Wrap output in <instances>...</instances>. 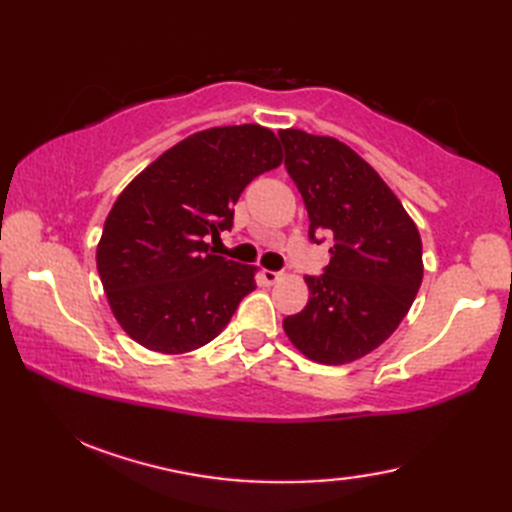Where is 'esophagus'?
I'll use <instances>...</instances> for the list:
<instances>
[{
	"label": "esophagus",
	"instance_id": "34e87169",
	"mask_svg": "<svg viewBox=\"0 0 512 512\" xmlns=\"http://www.w3.org/2000/svg\"><path fill=\"white\" fill-rule=\"evenodd\" d=\"M281 277H284V275L275 273V270H262V281L266 286H275L277 281H281Z\"/></svg>",
	"mask_w": 512,
	"mask_h": 512
}]
</instances>
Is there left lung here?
Segmentation results:
<instances>
[{
  "mask_svg": "<svg viewBox=\"0 0 512 512\" xmlns=\"http://www.w3.org/2000/svg\"><path fill=\"white\" fill-rule=\"evenodd\" d=\"M279 138L306 202L310 239H334L325 275L306 279L310 299L284 319V332L314 363H352L396 332L418 295V226L376 169L341 140L303 129H281Z\"/></svg>",
  "mask_w": 512,
  "mask_h": 512,
  "instance_id": "obj_1",
  "label": "left lung"
}]
</instances>
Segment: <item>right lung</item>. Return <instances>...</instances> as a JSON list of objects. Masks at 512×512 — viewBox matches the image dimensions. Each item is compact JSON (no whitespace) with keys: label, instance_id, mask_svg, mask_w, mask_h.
I'll list each match as a JSON object with an SVG mask.
<instances>
[{"label":"right lung","instance_id":"obj_1","mask_svg":"<svg viewBox=\"0 0 512 512\" xmlns=\"http://www.w3.org/2000/svg\"><path fill=\"white\" fill-rule=\"evenodd\" d=\"M262 125L195 132L127 184L107 215L96 268L121 328L151 352L184 354L213 341L250 290L257 266L213 255L206 239L233 224V204L281 165Z\"/></svg>","mask_w":512,"mask_h":512}]
</instances>
